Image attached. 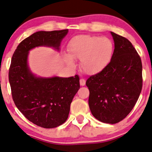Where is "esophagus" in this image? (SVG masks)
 <instances>
[{
  "label": "esophagus",
  "mask_w": 152,
  "mask_h": 152,
  "mask_svg": "<svg viewBox=\"0 0 152 152\" xmlns=\"http://www.w3.org/2000/svg\"><path fill=\"white\" fill-rule=\"evenodd\" d=\"M80 85L81 86H84L86 85V80L83 78H80Z\"/></svg>",
  "instance_id": "1"
}]
</instances>
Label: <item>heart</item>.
<instances>
[{
	"mask_svg": "<svg viewBox=\"0 0 152 152\" xmlns=\"http://www.w3.org/2000/svg\"><path fill=\"white\" fill-rule=\"evenodd\" d=\"M114 44L108 37L82 35L73 37L68 44L69 55L64 58L70 66H74L73 58L80 60V66L87 74H96L110 63L114 53Z\"/></svg>",
	"mask_w": 152,
	"mask_h": 152,
	"instance_id": "obj_1",
	"label": "heart"
}]
</instances>
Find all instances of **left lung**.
Here are the masks:
<instances>
[{"mask_svg":"<svg viewBox=\"0 0 152 152\" xmlns=\"http://www.w3.org/2000/svg\"><path fill=\"white\" fill-rule=\"evenodd\" d=\"M114 53L108 66L86 81L89 107L95 118L116 124L128 115L138 99L142 87L140 56L126 38L111 32Z\"/></svg>","mask_w":152,"mask_h":152,"instance_id":"left-lung-1","label":"left lung"}]
</instances>
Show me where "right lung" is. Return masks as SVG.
Masks as SVG:
<instances>
[{
	"label": "right lung",
	"mask_w": 152,
	"mask_h": 152,
	"mask_svg": "<svg viewBox=\"0 0 152 152\" xmlns=\"http://www.w3.org/2000/svg\"><path fill=\"white\" fill-rule=\"evenodd\" d=\"M67 32V29L35 32L18 45L10 66L9 82L16 106L30 122L45 129L55 128L67 120L71 103L80 88L79 76L36 77L28 68V52L39 46L59 50Z\"/></svg>",
	"instance_id": "add662e5"
}]
</instances>
